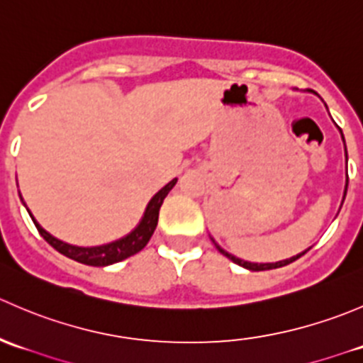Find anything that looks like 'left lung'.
Instances as JSON below:
<instances>
[{
	"instance_id": "left-lung-1",
	"label": "left lung",
	"mask_w": 363,
	"mask_h": 363,
	"mask_svg": "<svg viewBox=\"0 0 363 363\" xmlns=\"http://www.w3.org/2000/svg\"><path fill=\"white\" fill-rule=\"evenodd\" d=\"M342 140H344V137H342ZM346 161H347V152H346ZM346 189H347V182H346ZM346 189H344V196H346ZM216 247H218L221 255H225L226 258L232 259L233 263H237V265L244 267V269H250V270H252V272H259V270H272V269H279V267H284V265H290L291 262H295V259H298L300 256H302L303 252H306V251L300 252V255H296V256H294V258H290V259H284V262H276V263H251V262H244V259L235 258V256H232V255H230V252H226L225 250H221V247H219L218 244H216Z\"/></svg>"
}]
</instances>
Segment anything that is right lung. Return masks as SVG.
Segmentation results:
<instances>
[{
  "label": "right lung",
  "mask_w": 363,
  "mask_h": 363,
  "mask_svg": "<svg viewBox=\"0 0 363 363\" xmlns=\"http://www.w3.org/2000/svg\"><path fill=\"white\" fill-rule=\"evenodd\" d=\"M175 182H177V179H174V181L168 182L163 189H160V191L152 196V200L149 202L147 208H145V214H144V218H142L140 225H138L137 228L130 233V235H126L124 239H121V240H116V242H112V244H107V246H98V247L69 246V244L61 242V240H57L56 237H52L50 233H47L45 230H43L42 226L36 223V219L33 218V216H31V219H33V223H35V226H36V230H38L40 235H42L43 239H45L47 242L54 247V250L60 251L61 255L68 256V258L75 259V262H79V263H84V265H91V267L112 265V263H117V262H121V259H126V258H130V256L137 255L138 251H142L145 246H147L149 239L152 237V233H155V230H156V225H158L161 203H163L164 196L168 195V191L174 188Z\"/></svg>",
  "instance_id": "1"
}]
</instances>
